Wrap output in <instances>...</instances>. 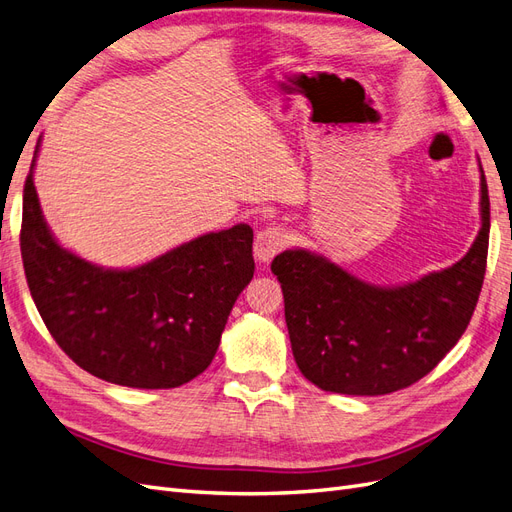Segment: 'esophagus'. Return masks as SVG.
<instances>
[{"label": "esophagus", "instance_id": "obj_1", "mask_svg": "<svg viewBox=\"0 0 512 512\" xmlns=\"http://www.w3.org/2000/svg\"><path fill=\"white\" fill-rule=\"evenodd\" d=\"M286 245V232L280 226H269L260 230L254 241V256L258 262H269L275 254H280Z\"/></svg>", "mask_w": 512, "mask_h": 512}]
</instances>
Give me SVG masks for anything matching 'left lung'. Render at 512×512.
<instances>
[{"label":"left lung","mask_w":512,"mask_h":512,"mask_svg":"<svg viewBox=\"0 0 512 512\" xmlns=\"http://www.w3.org/2000/svg\"><path fill=\"white\" fill-rule=\"evenodd\" d=\"M489 192L480 168V230L453 267L382 288L307 250L275 256L294 361L318 389L386 395L414 384L451 350L485 280Z\"/></svg>","instance_id":"8db88e82"}]
</instances>
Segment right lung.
<instances>
[{"instance_id":"add662e5","label":"right lung","mask_w":512,"mask_h":512,"mask_svg":"<svg viewBox=\"0 0 512 512\" xmlns=\"http://www.w3.org/2000/svg\"><path fill=\"white\" fill-rule=\"evenodd\" d=\"M38 147L23 190L21 256L59 348L91 376L132 389H175L203 374L254 277V230L209 232L134 269L98 267L46 226L34 185Z\"/></svg>"}]
</instances>
